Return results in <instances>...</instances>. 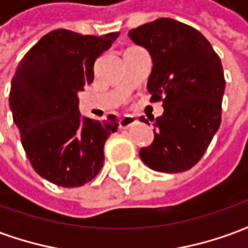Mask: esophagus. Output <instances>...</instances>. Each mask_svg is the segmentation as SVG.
Masks as SVG:
<instances>
[{"label": "esophagus", "instance_id": "obj_1", "mask_svg": "<svg viewBox=\"0 0 248 248\" xmlns=\"http://www.w3.org/2000/svg\"><path fill=\"white\" fill-rule=\"evenodd\" d=\"M135 124H137V118L133 117V115H124V117L119 119V127L121 129H127V127Z\"/></svg>", "mask_w": 248, "mask_h": 248}]
</instances>
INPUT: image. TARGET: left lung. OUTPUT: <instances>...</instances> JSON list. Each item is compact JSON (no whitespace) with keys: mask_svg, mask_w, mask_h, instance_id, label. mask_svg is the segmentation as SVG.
<instances>
[{"mask_svg":"<svg viewBox=\"0 0 248 248\" xmlns=\"http://www.w3.org/2000/svg\"><path fill=\"white\" fill-rule=\"evenodd\" d=\"M153 58L147 90L151 102H163V114L150 119L154 140L140 159L162 172L190 170L201 161L222 119L224 81L220 58L192 26L158 18L129 31ZM140 121L149 124L145 117Z\"/></svg>","mask_w":248,"mask_h":248,"instance_id":"obj_1","label":"left lung"}]
</instances>
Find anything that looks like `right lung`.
<instances>
[{"mask_svg":"<svg viewBox=\"0 0 248 248\" xmlns=\"http://www.w3.org/2000/svg\"><path fill=\"white\" fill-rule=\"evenodd\" d=\"M118 35L53 30L14 73L9 102L21 143L35 172L57 186L79 187L102 169L103 146L118 129V119L81 118L77 92L92 83L94 62Z\"/></svg>","mask_w":248,"mask_h":248,"instance_id":"add662e5","label":"right lung"}]
</instances>
